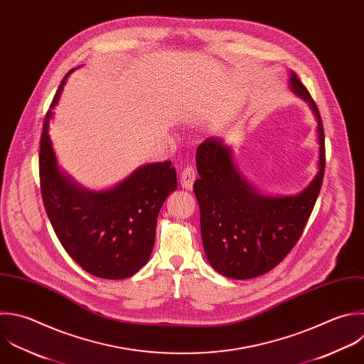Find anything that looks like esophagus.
I'll return each instance as SVG.
<instances>
[{
    "mask_svg": "<svg viewBox=\"0 0 364 364\" xmlns=\"http://www.w3.org/2000/svg\"><path fill=\"white\" fill-rule=\"evenodd\" d=\"M196 179V173H195V169L192 166H186L183 168L182 173H181V185L182 188L191 191L192 186H193V182Z\"/></svg>",
    "mask_w": 364,
    "mask_h": 364,
    "instance_id": "esophagus-1",
    "label": "esophagus"
}]
</instances>
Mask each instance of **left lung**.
I'll return each mask as SVG.
<instances>
[{"mask_svg":"<svg viewBox=\"0 0 364 364\" xmlns=\"http://www.w3.org/2000/svg\"><path fill=\"white\" fill-rule=\"evenodd\" d=\"M291 90L309 102L317 118L318 172L296 196L267 198L250 186L235 168L232 151L210 136L196 151L199 178L193 192L200 210V233L206 257L220 274L252 279L277 266L300 239L318 196L324 166L323 122L306 87L296 74Z\"/></svg>","mask_w":364,"mask_h":364,"instance_id":"obj_1","label":"left lung"}]
</instances>
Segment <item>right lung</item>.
Returning <instances> with one entry per match:
<instances>
[{
    "mask_svg": "<svg viewBox=\"0 0 364 364\" xmlns=\"http://www.w3.org/2000/svg\"><path fill=\"white\" fill-rule=\"evenodd\" d=\"M71 70L61 81L43 125L40 185L44 208L67 253L88 273L125 279L146 264L155 243L156 220L168 195L178 188L171 161L136 169L115 188L90 192L60 172L48 124Z\"/></svg>",
    "mask_w": 364,
    "mask_h": 364,
    "instance_id": "add662e5",
    "label": "right lung"
}]
</instances>
